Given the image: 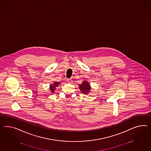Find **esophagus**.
Wrapping results in <instances>:
<instances>
[{
	"mask_svg": "<svg viewBox=\"0 0 151 151\" xmlns=\"http://www.w3.org/2000/svg\"><path fill=\"white\" fill-rule=\"evenodd\" d=\"M67 81L69 83H70L73 82V81H72V80H71V79H69V78L67 80Z\"/></svg>",
	"mask_w": 151,
	"mask_h": 151,
	"instance_id": "obj_1",
	"label": "esophagus"
}]
</instances>
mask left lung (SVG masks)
<instances>
[{
	"mask_svg": "<svg viewBox=\"0 0 151 151\" xmlns=\"http://www.w3.org/2000/svg\"><path fill=\"white\" fill-rule=\"evenodd\" d=\"M80 89L83 93L87 94L90 92L91 87L87 82L84 81L79 85Z\"/></svg>",
	"mask_w": 151,
	"mask_h": 151,
	"instance_id": "left-lung-1",
	"label": "left lung"
}]
</instances>
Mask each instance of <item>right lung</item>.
Wrapping results in <instances>:
<instances>
[{
	"label": "right lung",
	"instance_id": "obj_1",
	"mask_svg": "<svg viewBox=\"0 0 151 151\" xmlns=\"http://www.w3.org/2000/svg\"><path fill=\"white\" fill-rule=\"evenodd\" d=\"M59 83H60L59 82H56L54 83L53 85H50V90L51 92H52V93H54V91L55 90V87H56V86H58V85H59Z\"/></svg>",
	"mask_w": 151,
	"mask_h": 151
}]
</instances>
